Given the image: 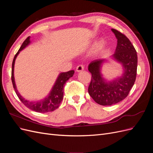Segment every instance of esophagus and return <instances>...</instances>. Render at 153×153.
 I'll return each mask as SVG.
<instances>
[{
	"instance_id": "obj_1",
	"label": "esophagus",
	"mask_w": 153,
	"mask_h": 153,
	"mask_svg": "<svg viewBox=\"0 0 153 153\" xmlns=\"http://www.w3.org/2000/svg\"><path fill=\"white\" fill-rule=\"evenodd\" d=\"M84 69V67L83 65H82V64H80V65H78L76 68V71L77 72H79V71H83Z\"/></svg>"
}]
</instances>
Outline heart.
Instances as JSON below:
<instances>
[{"label":"heart","instance_id":"b5f03b06","mask_svg":"<svg viewBox=\"0 0 153 153\" xmlns=\"http://www.w3.org/2000/svg\"><path fill=\"white\" fill-rule=\"evenodd\" d=\"M104 46V41L103 40H101L98 41V43H97L95 46V51L96 52H98V51H100L101 48L103 47Z\"/></svg>","mask_w":153,"mask_h":153}]
</instances>
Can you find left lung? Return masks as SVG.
<instances>
[{
    "label": "left lung",
    "instance_id": "1",
    "mask_svg": "<svg viewBox=\"0 0 153 153\" xmlns=\"http://www.w3.org/2000/svg\"><path fill=\"white\" fill-rule=\"evenodd\" d=\"M117 39V45L113 57L123 64V76L112 82H105L101 77L100 69L104 59L92 61L88 67L91 80L88 92L95 102L108 106L117 103L126 98L136 80L138 58L137 51L131 41L121 32L112 29Z\"/></svg>",
    "mask_w": 153,
    "mask_h": 153
}]
</instances>
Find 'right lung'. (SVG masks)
<instances>
[{
  "mask_svg": "<svg viewBox=\"0 0 153 153\" xmlns=\"http://www.w3.org/2000/svg\"><path fill=\"white\" fill-rule=\"evenodd\" d=\"M30 43V37H27L26 39L22 43L21 47L20 48L19 50L15 55V57L13 59V63H12V71H11V80L12 84L13 85V88L15 89L16 95L18 98L20 100L25 106L27 108H30L37 112L39 113H46L48 112H52L54 110L57 109L60 104H61V101L63 99V94H64V84L66 82L72 77L75 73V71L71 70L68 72L62 73L59 75V77L56 80V82L53 87V89L50 93L49 96L46 98L45 99L36 101V102H30V101H27L25 100L23 97L20 96V94L18 93V92L16 88V85L15 82V78H14V65H15V59L17 57L18 54L22 50L24 49L26 46L28 45Z\"/></svg>",
  "mask_w": 153,
  "mask_h": 153,
  "instance_id": "add662e5",
  "label": "right lung"
}]
</instances>
